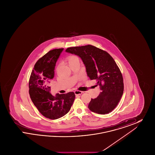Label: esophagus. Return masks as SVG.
Wrapping results in <instances>:
<instances>
[{
	"instance_id": "esophagus-1",
	"label": "esophagus",
	"mask_w": 155,
	"mask_h": 155,
	"mask_svg": "<svg viewBox=\"0 0 155 155\" xmlns=\"http://www.w3.org/2000/svg\"><path fill=\"white\" fill-rule=\"evenodd\" d=\"M74 94H75V95H81L82 94V92L77 90V91H74Z\"/></svg>"
}]
</instances>
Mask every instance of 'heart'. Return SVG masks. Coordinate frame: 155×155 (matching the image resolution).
I'll return each mask as SVG.
<instances>
[{"label":"heart","mask_w":155,"mask_h":155,"mask_svg":"<svg viewBox=\"0 0 155 155\" xmlns=\"http://www.w3.org/2000/svg\"><path fill=\"white\" fill-rule=\"evenodd\" d=\"M67 61H68V64H70L73 63L74 61H79V60H78V58L76 56L71 55V56H69L67 58Z\"/></svg>","instance_id":"1"}]
</instances>
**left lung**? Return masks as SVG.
I'll return each instance as SVG.
<instances>
[{
  "instance_id": "8db88e82",
  "label": "left lung",
  "mask_w": 155,
  "mask_h": 155,
  "mask_svg": "<svg viewBox=\"0 0 155 155\" xmlns=\"http://www.w3.org/2000/svg\"><path fill=\"white\" fill-rule=\"evenodd\" d=\"M66 52L81 58L86 68L88 77L96 80L101 92L91 99L89 110L105 114L110 113L118 104L124 91L123 78L115 61L106 51L92 45L68 48Z\"/></svg>"
}]
</instances>
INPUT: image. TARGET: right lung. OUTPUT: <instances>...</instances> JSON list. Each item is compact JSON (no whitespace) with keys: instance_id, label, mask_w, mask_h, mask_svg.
<instances>
[{"instance_id":"add662e5","label":"right lung","mask_w":155,"mask_h":155,"mask_svg":"<svg viewBox=\"0 0 155 155\" xmlns=\"http://www.w3.org/2000/svg\"><path fill=\"white\" fill-rule=\"evenodd\" d=\"M63 48L50 51L35 63L30 76L29 94L34 104L46 118H60L70 111L75 94L70 92L53 96L49 86L54 75V68Z\"/></svg>"}]
</instances>
